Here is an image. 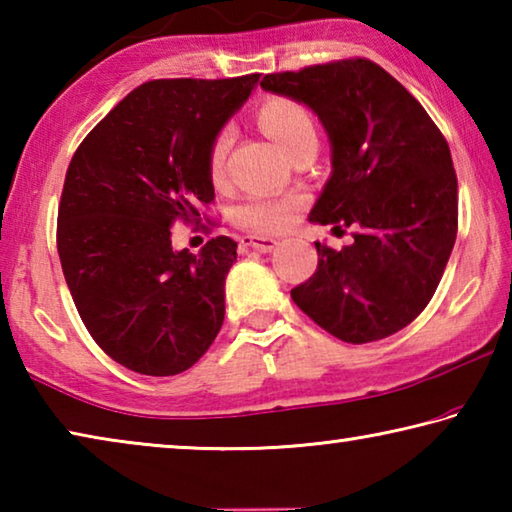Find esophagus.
<instances>
[{
    "instance_id": "34e87169",
    "label": "esophagus",
    "mask_w": 512,
    "mask_h": 512,
    "mask_svg": "<svg viewBox=\"0 0 512 512\" xmlns=\"http://www.w3.org/2000/svg\"><path fill=\"white\" fill-rule=\"evenodd\" d=\"M239 244L244 246V248H253V250H259V253H271V250L277 246V241H275V239H271V237L246 235V237H241Z\"/></svg>"
}]
</instances>
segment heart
I'll return each mask as SVG.
<instances>
[{
    "mask_svg": "<svg viewBox=\"0 0 512 512\" xmlns=\"http://www.w3.org/2000/svg\"><path fill=\"white\" fill-rule=\"evenodd\" d=\"M259 124L273 140L282 146L289 155L298 149L302 142L316 137V124L309 110L302 103L287 97H268L259 108ZM230 131H221L212 142L207 169L210 176L219 180L225 171V158L230 151ZM302 207V196H268L253 194L237 205L235 219L244 228L257 232H280L296 219Z\"/></svg>",
    "mask_w": 512,
    "mask_h": 512,
    "instance_id": "b5f03b06",
    "label": "heart"
}]
</instances>
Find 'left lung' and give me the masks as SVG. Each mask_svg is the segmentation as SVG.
Instances as JSON below:
<instances>
[{"mask_svg": "<svg viewBox=\"0 0 512 512\" xmlns=\"http://www.w3.org/2000/svg\"><path fill=\"white\" fill-rule=\"evenodd\" d=\"M262 88L305 103L327 131L332 176L309 221L359 228L341 250L316 241L318 268L291 289L293 302L345 343L400 332L429 305L456 241L447 140L420 101L366 58L266 74Z\"/></svg>", "mask_w": 512, "mask_h": 512, "instance_id": "1", "label": "left lung"}]
</instances>
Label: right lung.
<instances>
[{
	"label": "right lung",
	"mask_w": 512,
	"mask_h": 512,
	"mask_svg": "<svg viewBox=\"0 0 512 512\" xmlns=\"http://www.w3.org/2000/svg\"><path fill=\"white\" fill-rule=\"evenodd\" d=\"M259 74L160 79L121 99L76 149L58 205V255L83 325L128 370L192 368L225 316L237 241L173 250L171 225L214 201L212 142Z\"/></svg>",
	"instance_id": "add662e5"
}]
</instances>
